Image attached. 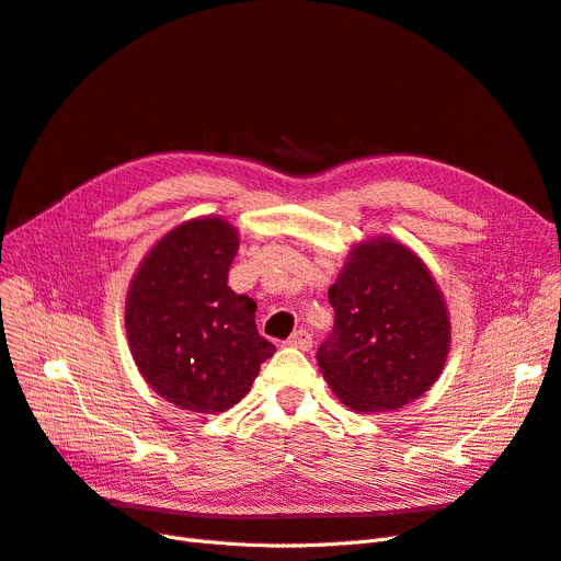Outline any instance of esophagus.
Wrapping results in <instances>:
<instances>
[{
	"label": "esophagus",
	"instance_id": "obj_1",
	"mask_svg": "<svg viewBox=\"0 0 561 561\" xmlns=\"http://www.w3.org/2000/svg\"><path fill=\"white\" fill-rule=\"evenodd\" d=\"M288 346H296V348H302L307 351L309 346H312V335L307 333V330H296V333L286 340Z\"/></svg>",
	"mask_w": 561,
	"mask_h": 561
}]
</instances>
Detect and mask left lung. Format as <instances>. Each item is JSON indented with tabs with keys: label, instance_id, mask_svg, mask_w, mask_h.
Returning <instances> with one entry per match:
<instances>
[{
	"label": "left lung",
	"instance_id": "1",
	"mask_svg": "<svg viewBox=\"0 0 561 561\" xmlns=\"http://www.w3.org/2000/svg\"><path fill=\"white\" fill-rule=\"evenodd\" d=\"M328 300L335 325L317 360L348 409H400L437 381L450 323L437 282L411 249L390 238L354 247Z\"/></svg>",
	"mask_w": 561,
	"mask_h": 561
}]
</instances>
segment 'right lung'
<instances>
[{"instance_id": "1", "label": "right lung", "mask_w": 561, "mask_h": 561, "mask_svg": "<svg viewBox=\"0 0 561 561\" xmlns=\"http://www.w3.org/2000/svg\"><path fill=\"white\" fill-rule=\"evenodd\" d=\"M238 233L219 217L186 221L145 256L127 296V337L154 392L196 413L238 404L275 344L256 302L228 286Z\"/></svg>"}]
</instances>
